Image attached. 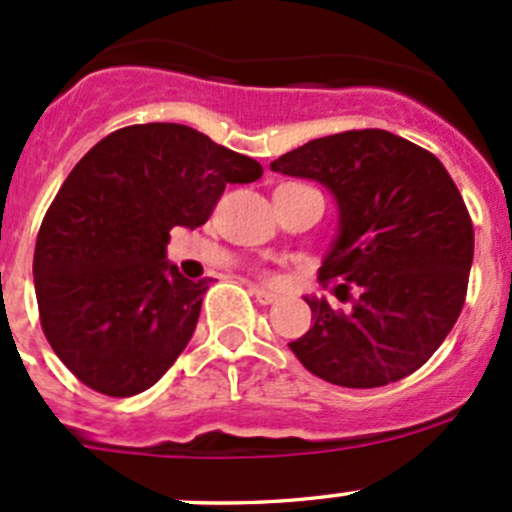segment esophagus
<instances>
[{
	"instance_id": "esophagus-1",
	"label": "esophagus",
	"mask_w": 512,
	"mask_h": 512,
	"mask_svg": "<svg viewBox=\"0 0 512 512\" xmlns=\"http://www.w3.org/2000/svg\"><path fill=\"white\" fill-rule=\"evenodd\" d=\"M249 291H251V295H254V298H256L258 303H261V305H273V303H278V300H281V295H276V293L266 291V288L251 286Z\"/></svg>"
}]
</instances>
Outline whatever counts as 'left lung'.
I'll return each instance as SVG.
<instances>
[{"label": "left lung", "mask_w": 512, "mask_h": 512, "mask_svg": "<svg viewBox=\"0 0 512 512\" xmlns=\"http://www.w3.org/2000/svg\"><path fill=\"white\" fill-rule=\"evenodd\" d=\"M273 172L323 182L340 207V236L318 271L352 308L305 298L313 325L291 342L305 370L352 389L419 370L461 315L473 221L439 157L365 128L305 142Z\"/></svg>", "instance_id": "obj_1"}]
</instances>
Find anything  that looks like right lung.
Instances as JSON below:
<instances>
[{
  "instance_id": "right-lung-1",
  "label": "right lung",
  "mask_w": 512,
  "mask_h": 512,
  "mask_svg": "<svg viewBox=\"0 0 512 512\" xmlns=\"http://www.w3.org/2000/svg\"><path fill=\"white\" fill-rule=\"evenodd\" d=\"M261 175L256 160L177 123L128 125L81 157L34 249L41 330L76 379L133 397L175 365L212 278L189 281L165 261L170 231L202 226L226 184Z\"/></svg>"
}]
</instances>
